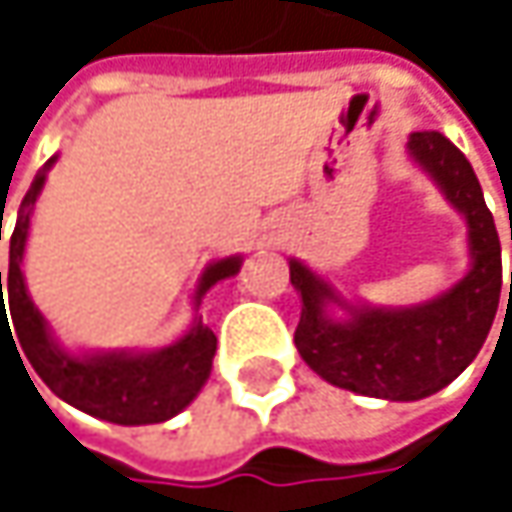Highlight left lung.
<instances>
[{"label":"left lung","instance_id":"left-lung-1","mask_svg":"<svg viewBox=\"0 0 512 512\" xmlns=\"http://www.w3.org/2000/svg\"><path fill=\"white\" fill-rule=\"evenodd\" d=\"M406 154L465 222L468 269L460 281L418 305L385 308L347 299L290 257V284L302 302L293 335L299 356L338 388L397 403L424 400L460 376L480 353L501 296V243L471 162L436 130L412 133Z\"/></svg>","mask_w":512,"mask_h":512}]
</instances>
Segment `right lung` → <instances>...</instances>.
Instances as JSON below:
<instances>
[{
    "label": "right lung",
    "mask_w": 512,
    "mask_h": 512,
    "mask_svg": "<svg viewBox=\"0 0 512 512\" xmlns=\"http://www.w3.org/2000/svg\"><path fill=\"white\" fill-rule=\"evenodd\" d=\"M55 162L58 154L50 156L47 165L35 174L17 210V225L11 234V252H8V308L14 323L11 341L14 338L20 341L23 353L32 361L35 373L44 379V385L73 409L124 427L162 424L180 415L210 379L216 335L210 332V326H204L201 317H195L180 338H174L159 350H70L55 338L47 317L32 302L23 275V257H26L35 204L47 186V174ZM240 266H243V255H228L207 263V269L201 272L192 290V308L201 305L204 293L213 284L234 278ZM0 305L2 332L8 326L5 299H2V272Z\"/></svg>",
    "instance_id": "obj_1"
}]
</instances>
